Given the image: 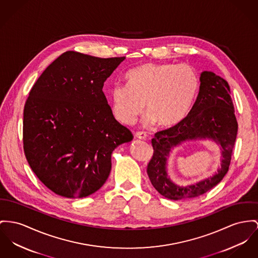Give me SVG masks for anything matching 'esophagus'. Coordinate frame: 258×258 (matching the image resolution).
Listing matches in <instances>:
<instances>
[{"mask_svg": "<svg viewBox=\"0 0 258 258\" xmlns=\"http://www.w3.org/2000/svg\"><path fill=\"white\" fill-rule=\"evenodd\" d=\"M135 137L141 139V140H145V139H147V134L145 132H136Z\"/></svg>", "mask_w": 258, "mask_h": 258, "instance_id": "esophagus-1", "label": "esophagus"}]
</instances>
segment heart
I'll use <instances>...</instances> for the list:
<instances>
[{"instance_id":"b5f03b06","label":"heart","mask_w":258,"mask_h":258,"mask_svg":"<svg viewBox=\"0 0 258 258\" xmlns=\"http://www.w3.org/2000/svg\"><path fill=\"white\" fill-rule=\"evenodd\" d=\"M126 86L115 85L110 93L111 111L122 124L129 125L146 105L147 122L170 128L189 114L200 88L199 76L189 66L145 63L130 70Z\"/></svg>"}]
</instances>
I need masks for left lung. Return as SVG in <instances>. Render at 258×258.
Listing matches in <instances>:
<instances>
[{"label": "left lung", "instance_id": "1", "mask_svg": "<svg viewBox=\"0 0 258 258\" xmlns=\"http://www.w3.org/2000/svg\"><path fill=\"white\" fill-rule=\"evenodd\" d=\"M238 133V122L229 84L210 71L201 74L198 98L187 117L169 129L155 133L152 140L154 155L147 168L155 189L163 197L173 200L196 198L214 188L229 170L231 155ZM210 137L224 149L222 169L213 177L188 187H178L167 178L166 160L173 146L186 139Z\"/></svg>", "mask_w": 258, "mask_h": 258}]
</instances>
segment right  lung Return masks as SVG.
<instances>
[{
  "label": "right lung",
  "mask_w": 258,
  "mask_h": 258,
  "mask_svg": "<svg viewBox=\"0 0 258 258\" xmlns=\"http://www.w3.org/2000/svg\"><path fill=\"white\" fill-rule=\"evenodd\" d=\"M125 56L68 51L44 70L23 109V150L32 171L54 194L85 198L100 189L111 154L133 139L112 114L104 81Z\"/></svg>",
  "instance_id": "1"
}]
</instances>
